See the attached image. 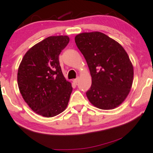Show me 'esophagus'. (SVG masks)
I'll use <instances>...</instances> for the list:
<instances>
[{
	"mask_svg": "<svg viewBox=\"0 0 153 153\" xmlns=\"http://www.w3.org/2000/svg\"><path fill=\"white\" fill-rule=\"evenodd\" d=\"M73 82H74V84H77V83H78V82H79V78H78V77H77V78H76V79H74V80H73Z\"/></svg>",
	"mask_w": 153,
	"mask_h": 153,
	"instance_id": "34e87169",
	"label": "esophagus"
}]
</instances>
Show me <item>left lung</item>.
I'll return each instance as SVG.
<instances>
[{"mask_svg":"<svg viewBox=\"0 0 153 153\" xmlns=\"http://www.w3.org/2000/svg\"><path fill=\"white\" fill-rule=\"evenodd\" d=\"M75 42L92 77V84L86 93L89 102L103 110L120 106L133 81V67L126 51L117 41L99 31L79 33Z\"/></svg>","mask_w":153,"mask_h":153,"instance_id":"8db88e82","label":"left lung"}]
</instances>
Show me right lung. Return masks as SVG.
<instances>
[{"instance_id": "add662e5", "label": "right lung", "mask_w": 153, "mask_h": 153, "mask_svg": "<svg viewBox=\"0 0 153 153\" xmlns=\"http://www.w3.org/2000/svg\"><path fill=\"white\" fill-rule=\"evenodd\" d=\"M69 42L67 36L45 38L27 51L18 67L20 92L31 110L43 117L58 115L69 103L73 88L58 58Z\"/></svg>"}]
</instances>
